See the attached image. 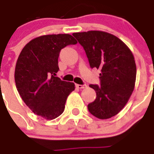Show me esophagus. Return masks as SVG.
<instances>
[{
    "instance_id": "esophagus-1",
    "label": "esophagus",
    "mask_w": 154,
    "mask_h": 154,
    "mask_svg": "<svg viewBox=\"0 0 154 154\" xmlns=\"http://www.w3.org/2000/svg\"><path fill=\"white\" fill-rule=\"evenodd\" d=\"M76 87L78 88V89H83V88H84V87H87V85H82V84H76Z\"/></svg>"
}]
</instances>
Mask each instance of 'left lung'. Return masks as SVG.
Masks as SVG:
<instances>
[{
    "label": "left lung",
    "mask_w": 154,
    "mask_h": 154,
    "mask_svg": "<svg viewBox=\"0 0 154 154\" xmlns=\"http://www.w3.org/2000/svg\"><path fill=\"white\" fill-rule=\"evenodd\" d=\"M86 52L91 68L100 70V85L91 84L95 100L90 113L101 120L111 118L124 107L134 90L137 67L133 53L120 39L100 30L74 33Z\"/></svg>",
    "instance_id": "left-lung-1"
}]
</instances>
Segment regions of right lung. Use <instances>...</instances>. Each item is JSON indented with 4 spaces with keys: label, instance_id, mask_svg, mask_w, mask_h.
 Instances as JSON below:
<instances>
[{
    "label": "right lung",
    "instance_id": "right-lung-1",
    "mask_svg": "<svg viewBox=\"0 0 154 154\" xmlns=\"http://www.w3.org/2000/svg\"><path fill=\"white\" fill-rule=\"evenodd\" d=\"M77 41L70 34L40 36L22 49L14 71L17 90L25 104L35 114L53 120L63 112L74 83L54 77L59 70L58 57L62 48Z\"/></svg>",
    "mask_w": 154,
    "mask_h": 154
}]
</instances>
